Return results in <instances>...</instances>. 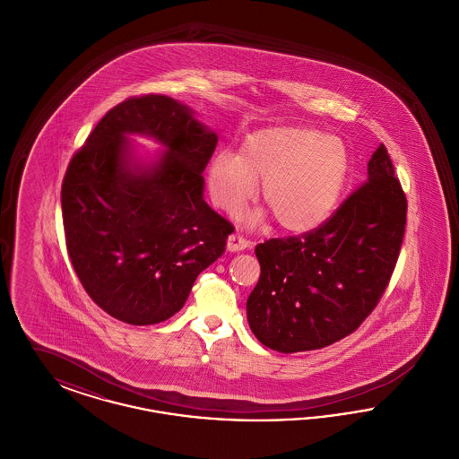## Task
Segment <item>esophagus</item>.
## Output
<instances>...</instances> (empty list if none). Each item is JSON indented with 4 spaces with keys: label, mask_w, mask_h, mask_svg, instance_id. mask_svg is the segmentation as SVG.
Returning <instances> with one entry per match:
<instances>
[{
    "label": "esophagus",
    "mask_w": 459,
    "mask_h": 459,
    "mask_svg": "<svg viewBox=\"0 0 459 459\" xmlns=\"http://www.w3.org/2000/svg\"><path fill=\"white\" fill-rule=\"evenodd\" d=\"M246 247H249V240L240 238L238 234L229 236V239H227V249H229V251L236 253V251H244Z\"/></svg>",
    "instance_id": "obj_1"
}]
</instances>
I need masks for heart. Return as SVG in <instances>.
Returning a JSON list of instances; mask_svg holds the SVG:
<instances>
[{
	"label": "heart",
	"mask_w": 459,
	"mask_h": 459,
	"mask_svg": "<svg viewBox=\"0 0 459 459\" xmlns=\"http://www.w3.org/2000/svg\"><path fill=\"white\" fill-rule=\"evenodd\" d=\"M350 172V150L339 137L284 126L246 135L238 154H215L204 180L212 203L229 215L239 213L256 195V180H262V199L279 225L306 234L335 212ZM263 219L264 212H256L249 223Z\"/></svg>",
	"instance_id": "1"
}]
</instances>
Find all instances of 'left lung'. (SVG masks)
Listing matches in <instances>:
<instances>
[{"label":"left lung","instance_id":"left-lung-1","mask_svg":"<svg viewBox=\"0 0 459 459\" xmlns=\"http://www.w3.org/2000/svg\"><path fill=\"white\" fill-rule=\"evenodd\" d=\"M408 203L384 144L368 180L318 229L255 247L260 281L247 298V322L279 352L322 350L368 316L391 281L404 238Z\"/></svg>","mask_w":459,"mask_h":459}]
</instances>
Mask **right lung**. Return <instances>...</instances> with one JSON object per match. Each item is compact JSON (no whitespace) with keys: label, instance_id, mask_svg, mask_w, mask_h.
I'll list each match as a JSON object with an SVG mask.
<instances>
[{"label":"right lung","instance_id":"add662e5","mask_svg":"<svg viewBox=\"0 0 459 459\" xmlns=\"http://www.w3.org/2000/svg\"><path fill=\"white\" fill-rule=\"evenodd\" d=\"M163 148L141 159L128 139ZM219 135L161 94L109 109L74 154L62 184L66 249L91 299L113 318L153 325L174 316L234 227L204 201Z\"/></svg>","mask_w":459,"mask_h":459}]
</instances>
